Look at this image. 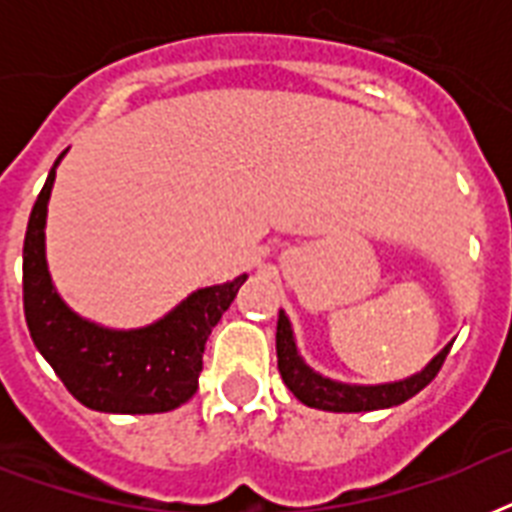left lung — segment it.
<instances>
[{"label": "left lung", "instance_id": "left-lung-1", "mask_svg": "<svg viewBox=\"0 0 512 512\" xmlns=\"http://www.w3.org/2000/svg\"><path fill=\"white\" fill-rule=\"evenodd\" d=\"M452 342L446 345L438 356L430 358V364L422 372L406 377L398 382H382V385H348V382L329 380L324 374L305 364L295 342V332L289 324L287 313L279 311V324H276V356H279L281 380L295 398H300L305 406L324 409V412H374V409H390L417 396L430 380L436 377Z\"/></svg>", "mask_w": 512, "mask_h": 512}]
</instances>
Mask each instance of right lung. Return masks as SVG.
I'll return each instance as SVG.
<instances>
[{"instance_id":"right-lung-1","label":"right lung","mask_w":512,"mask_h":512,"mask_svg":"<svg viewBox=\"0 0 512 512\" xmlns=\"http://www.w3.org/2000/svg\"><path fill=\"white\" fill-rule=\"evenodd\" d=\"M55 159L36 196L23 241V311L36 350L79 404L108 414H156L185 404L199 388L207 337L247 281L196 289L167 316L140 329H106L63 303L44 255V225Z\"/></svg>"}]
</instances>
